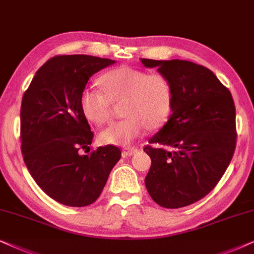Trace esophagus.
<instances>
[{"mask_svg": "<svg viewBox=\"0 0 254 254\" xmlns=\"http://www.w3.org/2000/svg\"><path fill=\"white\" fill-rule=\"evenodd\" d=\"M137 151H138L137 147H127L123 150V154L127 155V157H131V155L137 153Z\"/></svg>", "mask_w": 254, "mask_h": 254, "instance_id": "obj_1", "label": "esophagus"}]
</instances>
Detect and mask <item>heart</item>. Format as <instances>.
Segmentation results:
<instances>
[{
    "label": "heart",
    "instance_id": "heart-1",
    "mask_svg": "<svg viewBox=\"0 0 254 254\" xmlns=\"http://www.w3.org/2000/svg\"><path fill=\"white\" fill-rule=\"evenodd\" d=\"M104 93L84 88L80 96L81 111L88 121L102 124L110 116L111 103L122 102L123 120L100 132L104 145L130 146L150 129H159L170 117L173 103L172 84L160 73L147 74L132 67H120L101 77Z\"/></svg>",
    "mask_w": 254,
    "mask_h": 254
}]
</instances>
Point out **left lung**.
<instances>
[{
    "label": "left lung",
    "instance_id": "obj_1",
    "mask_svg": "<svg viewBox=\"0 0 254 254\" xmlns=\"http://www.w3.org/2000/svg\"><path fill=\"white\" fill-rule=\"evenodd\" d=\"M170 80L167 123L145 146L152 164L145 186L155 203L175 209L201 200L218 184L236 148L231 93L207 67L187 60L141 59Z\"/></svg>",
    "mask_w": 254,
    "mask_h": 254
}]
</instances>
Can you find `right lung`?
Instances as JSON below:
<instances>
[{"label":"right lung","instance_id":"right-lung-1","mask_svg":"<svg viewBox=\"0 0 254 254\" xmlns=\"http://www.w3.org/2000/svg\"><path fill=\"white\" fill-rule=\"evenodd\" d=\"M115 63L86 54L54 57L37 70L23 95L24 162L37 185L62 204L94 203L121 159V150L113 145L88 155L79 152L89 148L94 137L81 111V93L90 76Z\"/></svg>","mask_w":254,"mask_h":254}]
</instances>
